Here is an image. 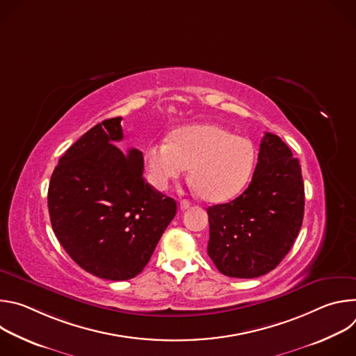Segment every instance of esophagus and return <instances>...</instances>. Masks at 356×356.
Returning <instances> with one entry per match:
<instances>
[{"mask_svg": "<svg viewBox=\"0 0 356 356\" xmlns=\"http://www.w3.org/2000/svg\"><path fill=\"white\" fill-rule=\"evenodd\" d=\"M190 206H191V202L188 201V200H181L180 201V209L184 211V210H187V209H190Z\"/></svg>", "mask_w": 356, "mask_h": 356, "instance_id": "obj_1", "label": "esophagus"}]
</instances>
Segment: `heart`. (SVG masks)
Masks as SVG:
<instances>
[{"instance_id":"1","label":"heart","mask_w":356,"mask_h":356,"mask_svg":"<svg viewBox=\"0 0 356 356\" xmlns=\"http://www.w3.org/2000/svg\"><path fill=\"white\" fill-rule=\"evenodd\" d=\"M147 177L165 190L190 170L198 194L211 202L236 195L248 183L255 146L242 135H232L216 124H194L176 129L169 140L150 145L145 152Z\"/></svg>"}]
</instances>
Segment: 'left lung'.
Wrapping results in <instances>:
<instances>
[{
	"label": "left lung",
	"instance_id": "left-lung-1",
	"mask_svg": "<svg viewBox=\"0 0 356 356\" xmlns=\"http://www.w3.org/2000/svg\"><path fill=\"white\" fill-rule=\"evenodd\" d=\"M209 257L225 276L253 279L287 255L302 224L304 183L298 159L266 132L248 188L235 200L207 209Z\"/></svg>",
	"mask_w": 356,
	"mask_h": 356
}]
</instances>
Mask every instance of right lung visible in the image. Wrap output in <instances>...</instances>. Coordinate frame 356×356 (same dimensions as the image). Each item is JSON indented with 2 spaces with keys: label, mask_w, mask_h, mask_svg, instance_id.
<instances>
[{
  "label": "right lung",
  "mask_w": 356,
  "mask_h": 356,
  "mask_svg": "<svg viewBox=\"0 0 356 356\" xmlns=\"http://www.w3.org/2000/svg\"><path fill=\"white\" fill-rule=\"evenodd\" d=\"M121 117L87 131L59 159L50 177V222L69 257L106 280L139 275L176 216V201L143 179V155L127 154Z\"/></svg>",
  "instance_id": "right-lung-1"
}]
</instances>
